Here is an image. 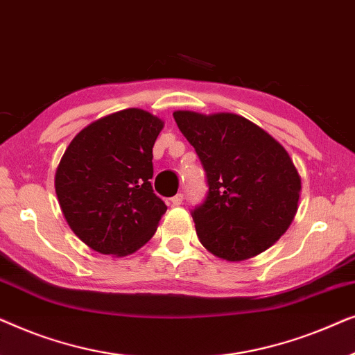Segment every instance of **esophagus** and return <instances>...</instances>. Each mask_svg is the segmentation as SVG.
<instances>
[{"instance_id": "1", "label": "esophagus", "mask_w": 355, "mask_h": 355, "mask_svg": "<svg viewBox=\"0 0 355 355\" xmlns=\"http://www.w3.org/2000/svg\"><path fill=\"white\" fill-rule=\"evenodd\" d=\"M184 200V196L182 193H178V196H174L173 198H169V203H171L173 207H179Z\"/></svg>"}]
</instances>
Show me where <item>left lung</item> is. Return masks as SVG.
Listing matches in <instances>:
<instances>
[{
  "instance_id": "8db88e82",
  "label": "left lung",
  "mask_w": 355,
  "mask_h": 355,
  "mask_svg": "<svg viewBox=\"0 0 355 355\" xmlns=\"http://www.w3.org/2000/svg\"><path fill=\"white\" fill-rule=\"evenodd\" d=\"M207 171L208 197L193 210L202 245L218 259L257 257L288 231L299 208L300 174L273 135L234 113H173Z\"/></svg>"
}]
</instances>
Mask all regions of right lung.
Returning <instances> with one entry per match:
<instances>
[{"label":"right lung","instance_id":"obj_1","mask_svg":"<svg viewBox=\"0 0 355 355\" xmlns=\"http://www.w3.org/2000/svg\"><path fill=\"white\" fill-rule=\"evenodd\" d=\"M164 121L128 108L85 125L56 168L55 189L72 232L103 255L125 257L152 239L166 205L153 193L152 148Z\"/></svg>","mask_w":355,"mask_h":355}]
</instances>
